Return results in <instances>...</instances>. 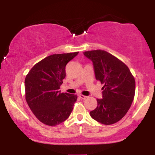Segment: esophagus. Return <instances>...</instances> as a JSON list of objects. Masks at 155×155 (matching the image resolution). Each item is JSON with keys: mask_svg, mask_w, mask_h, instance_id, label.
<instances>
[{"mask_svg": "<svg viewBox=\"0 0 155 155\" xmlns=\"http://www.w3.org/2000/svg\"><path fill=\"white\" fill-rule=\"evenodd\" d=\"M79 97L81 99V100H85V99H86L87 97V96H84V95H79Z\"/></svg>", "mask_w": 155, "mask_h": 155, "instance_id": "esophagus-1", "label": "esophagus"}]
</instances>
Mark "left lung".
<instances>
[{
	"label": "left lung",
	"instance_id": "obj_1",
	"mask_svg": "<svg viewBox=\"0 0 155 155\" xmlns=\"http://www.w3.org/2000/svg\"><path fill=\"white\" fill-rule=\"evenodd\" d=\"M92 62L95 79L104 86L97 106L90 112L92 119L104 124L120 121L128 111L136 90V82L128 67L116 57L104 50L84 52Z\"/></svg>",
	"mask_w": 155,
	"mask_h": 155
}]
</instances>
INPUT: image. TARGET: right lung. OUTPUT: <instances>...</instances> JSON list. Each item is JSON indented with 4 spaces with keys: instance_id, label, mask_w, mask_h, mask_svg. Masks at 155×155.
<instances>
[{
    "instance_id": "1",
    "label": "right lung",
    "mask_w": 155,
    "mask_h": 155,
    "mask_svg": "<svg viewBox=\"0 0 155 155\" xmlns=\"http://www.w3.org/2000/svg\"><path fill=\"white\" fill-rule=\"evenodd\" d=\"M77 52L51 54L31 69L25 80V98L33 114L42 123L58 125L71 113L77 96L59 89L65 77V66Z\"/></svg>"
}]
</instances>
